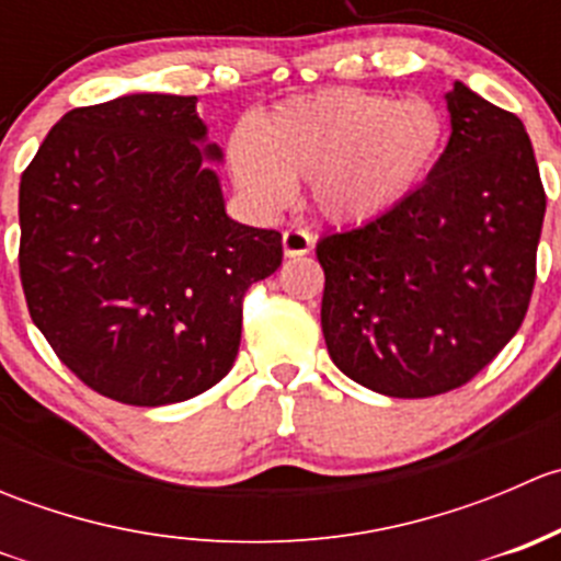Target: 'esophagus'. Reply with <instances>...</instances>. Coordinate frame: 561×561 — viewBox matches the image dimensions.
Listing matches in <instances>:
<instances>
[{"label": "esophagus", "mask_w": 561, "mask_h": 561, "mask_svg": "<svg viewBox=\"0 0 561 561\" xmlns=\"http://www.w3.org/2000/svg\"><path fill=\"white\" fill-rule=\"evenodd\" d=\"M282 247H285L287 257H298V254H307L314 247V236L307 230L290 228L282 233Z\"/></svg>", "instance_id": "1"}]
</instances>
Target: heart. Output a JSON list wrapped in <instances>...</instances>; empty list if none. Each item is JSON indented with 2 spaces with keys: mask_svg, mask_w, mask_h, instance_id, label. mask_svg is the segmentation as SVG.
<instances>
[{
  "mask_svg": "<svg viewBox=\"0 0 561 561\" xmlns=\"http://www.w3.org/2000/svg\"><path fill=\"white\" fill-rule=\"evenodd\" d=\"M445 118L428 100H393L360 89H328L287 100L254 133L236 129L228 146L236 186L260 214H279L309 181L331 222L382 217L434 171Z\"/></svg>",
  "mask_w": 561,
  "mask_h": 561,
  "instance_id": "1",
  "label": "heart"
}]
</instances>
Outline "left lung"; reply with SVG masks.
<instances>
[{"mask_svg": "<svg viewBox=\"0 0 561 561\" xmlns=\"http://www.w3.org/2000/svg\"><path fill=\"white\" fill-rule=\"evenodd\" d=\"M426 184L382 217L322 236V336L358 386L426 399L472 380L522 328L546 217L522 118L461 81Z\"/></svg>", "mask_w": 561, "mask_h": 561, "instance_id": "1", "label": "left lung"}]
</instances>
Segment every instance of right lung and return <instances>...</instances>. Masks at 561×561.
I'll return each mask as SVG.
<instances>
[{
	"instance_id": "1",
	"label": "right lung",
	"mask_w": 561,
	"mask_h": 561,
	"mask_svg": "<svg viewBox=\"0 0 561 561\" xmlns=\"http://www.w3.org/2000/svg\"><path fill=\"white\" fill-rule=\"evenodd\" d=\"M197 98L124 94L76 107L21 175V285L78 380L162 407L217 386L241 301L282 265V236L225 214L222 162Z\"/></svg>"
}]
</instances>
